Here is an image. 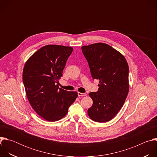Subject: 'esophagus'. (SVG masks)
Returning <instances> with one entry per match:
<instances>
[{"label":"esophagus","instance_id":"obj_1","mask_svg":"<svg viewBox=\"0 0 157 157\" xmlns=\"http://www.w3.org/2000/svg\"><path fill=\"white\" fill-rule=\"evenodd\" d=\"M86 93H78V96L79 97H82V96H86Z\"/></svg>","mask_w":157,"mask_h":157}]
</instances>
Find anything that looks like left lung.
I'll return each mask as SVG.
<instances>
[{
  "instance_id": "1",
  "label": "left lung",
  "mask_w": 157,
  "mask_h": 157,
  "mask_svg": "<svg viewBox=\"0 0 157 157\" xmlns=\"http://www.w3.org/2000/svg\"><path fill=\"white\" fill-rule=\"evenodd\" d=\"M93 79H99V89L89 96L93 99L87 114L93 121L107 122L122 107L129 91L128 66L124 56L107 44L98 43L82 46Z\"/></svg>"
}]
</instances>
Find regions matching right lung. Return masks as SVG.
<instances>
[{"instance_id":"obj_1","label":"right lung","mask_w":157,"mask_h":157,"mask_svg":"<svg viewBox=\"0 0 157 157\" xmlns=\"http://www.w3.org/2000/svg\"><path fill=\"white\" fill-rule=\"evenodd\" d=\"M73 50L71 47L48 44L25 63L23 82L27 99L36 113L47 121L63 118L78 98L77 92L59 89L56 84Z\"/></svg>"}]
</instances>
